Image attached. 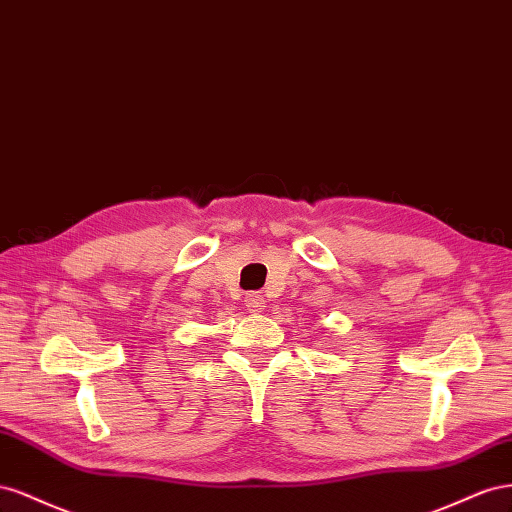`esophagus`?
Returning a JSON list of instances; mask_svg holds the SVG:
<instances>
[{"mask_svg":"<svg viewBox=\"0 0 512 512\" xmlns=\"http://www.w3.org/2000/svg\"><path fill=\"white\" fill-rule=\"evenodd\" d=\"M244 304L251 313H259L261 306L266 304V300H264V296H261V291H248L246 298H244Z\"/></svg>","mask_w":512,"mask_h":512,"instance_id":"1","label":"esophagus"}]
</instances>
